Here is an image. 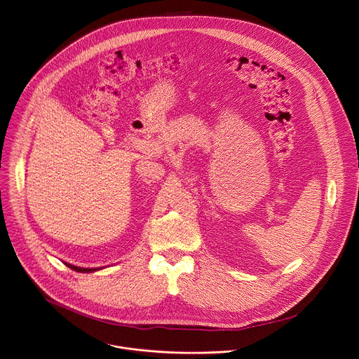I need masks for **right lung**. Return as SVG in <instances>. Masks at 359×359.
I'll return each mask as SVG.
<instances>
[{
  "mask_svg": "<svg viewBox=\"0 0 359 359\" xmlns=\"http://www.w3.org/2000/svg\"><path fill=\"white\" fill-rule=\"evenodd\" d=\"M67 267H70L72 270H74V271H77V273H93V271H96V270H99V269H85V267H77V266H73V264H69V263H65Z\"/></svg>",
  "mask_w": 359,
  "mask_h": 359,
  "instance_id": "obj_1",
  "label": "right lung"
}]
</instances>
